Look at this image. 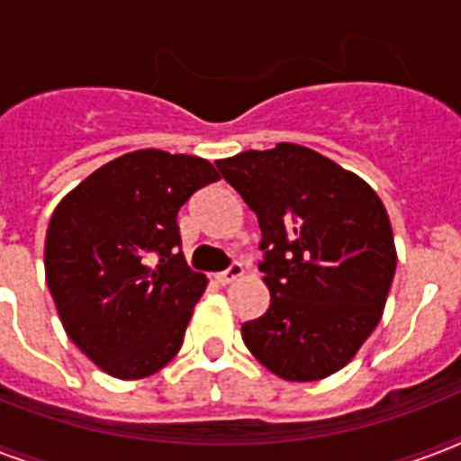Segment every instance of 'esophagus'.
<instances>
[{
  "mask_svg": "<svg viewBox=\"0 0 461 461\" xmlns=\"http://www.w3.org/2000/svg\"><path fill=\"white\" fill-rule=\"evenodd\" d=\"M241 275H244V267H241V263H237V260H234V263H231V266L227 267L224 273L217 275V282H220V285H231V282L239 280Z\"/></svg>",
  "mask_w": 461,
  "mask_h": 461,
  "instance_id": "esophagus-1",
  "label": "esophagus"
}]
</instances>
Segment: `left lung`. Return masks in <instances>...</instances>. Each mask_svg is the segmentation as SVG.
<instances>
[{
  "instance_id": "obj_1",
  "label": "left lung",
  "mask_w": 461,
  "mask_h": 461,
  "mask_svg": "<svg viewBox=\"0 0 461 461\" xmlns=\"http://www.w3.org/2000/svg\"><path fill=\"white\" fill-rule=\"evenodd\" d=\"M256 212L270 306L241 325L267 371L292 383L349 364L380 322L397 251L378 194L361 176L296 143L215 162Z\"/></svg>"
}]
</instances>
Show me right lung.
Wrapping results in <instances>:
<instances>
[{"label":"right lung","mask_w":461,"mask_h":461,"mask_svg":"<svg viewBox=\"0 0 461 461\" xmlns=\"http://www.w3.org/2000/svg\"><path fill=\"white\" fill-rule=\"evenodd\" d=\"M217 179L208 159L148 148L95 169L54 208L47 287L71 342L104 373L146 378L181 349L208 280L184 260L176 212Z\"/></svg>","instance_id":"obj_1"}]
</instances>
